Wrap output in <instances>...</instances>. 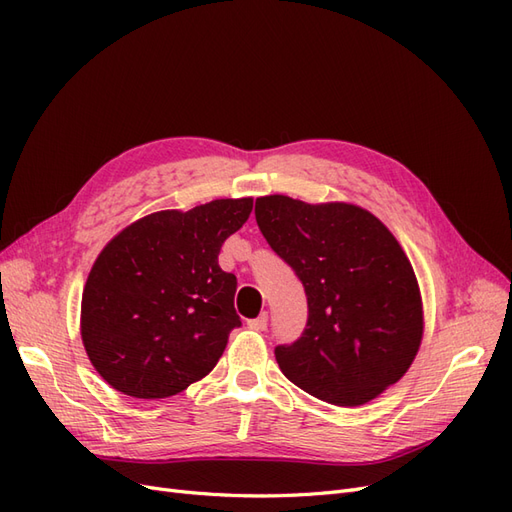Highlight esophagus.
<instances>
[{
	"mask_svg": "<svg viewBox=\"0 0 512 512\" xmlns=\"http://www.w3.org/2000/svg\"><path fill=\"white\" fill-rule=\"evenodd\" d=\"M267 322H269L267 314H260V316L254 318V320H247V327L254 329V331H265V329H267Z\"/></svg>",
	"mask_w": 512,
	"mask_h": 512,
	"instance_id": "esophagus-1",
	"label": "esophagus"
}]
</instances>
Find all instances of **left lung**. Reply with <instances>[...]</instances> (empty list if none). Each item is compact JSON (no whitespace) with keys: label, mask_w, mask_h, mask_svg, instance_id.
<instances>
[{"label":"left lung","mask_w":512,"mask_h":512,"mask_svg":"<svg viewBox=\"0 0 512 512\" xmlns=\"http://www.w3.org/2000/svg\"><path fill=\"white\" fill-rule=\"evenodd\" d=\"M256 224L299 277L307 322L275 346L282 374L322 401L361 406L406 374L423 337L408 256L378 218L346 205L256 198Z\"/></svg>","instance_id":"obj_1"}]
</instances>
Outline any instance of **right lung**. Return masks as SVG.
<instances>
[{
  "instance_id": "obj_1",
  "label": "right lung",
  "mask_w": 512,
  "mask_h": 512,
  "mask_svg": "<svg viewBox=\"0 0 512 512\" xmlns=\"http://www.w3.org/2000/svg\"><path fill=\"white\" fill-rule=\"evenodd\" d=\"M252 198L158 211L108 243L83 290L81 335L91 365L121 391L162 399L218 365L232 329L237 277L218 265L222 243Z\"/></svg>"
}]
</instances>
